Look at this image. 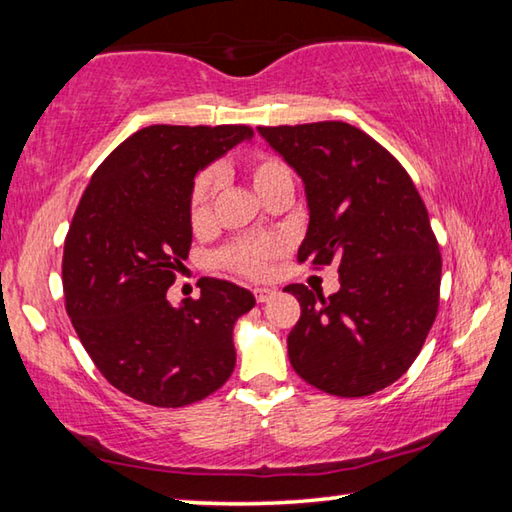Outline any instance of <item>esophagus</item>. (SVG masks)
I'll use <instances>...</instances> for the list:
<instances>
[{
  "instance_id": "esophagus-1",
  "label": "esophagus",
  "mask_w": 512,
  "mask_h": 512,
  "mask_svg": "<svg viewBox=\"0 0 512 512\" xmlns=\"http://www.w3.org/2000/svg\"><path fill=\"white\" fill-rule=\"evenodd\" d=\"M253 293H255V300H257V302H268V300H271V298L275 296L273 289H255Z\"/></svg>"
}]
</instances>
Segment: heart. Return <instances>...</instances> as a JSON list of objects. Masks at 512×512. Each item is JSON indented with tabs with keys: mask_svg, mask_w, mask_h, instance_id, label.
Masks as SVG:
<instances>
[{
	"mask_svg": "<svg viewBox=\"0 0 512 512\" xmlns=\"http://www.w3.org/2000/svg\"><path fill=\"white\" fill-rule=\"evenodd\" d=\"M246 173L250 185H253L255 192L262 198H266L277 187L293 185L289 167L280 158H275V155L257 153L253 158H248ZM216 187H219V178H216V173L212 171H205L196 178L192 196H189V223H192V228L196 232L205 230L212 221V203L216 196ZM280 253L282 246L273 239L239 241V244H232L230 248L223 250L219 255V262L241 275L264 277L271 271V262Z\"/></svg>",
	"mask_w": 512,
	"mask_h": 512,
	"instance_id": "1",
	"label": "heart"
}]
</instances>
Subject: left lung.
Instances as JSON below:
<instances>
[{
	"mask_svg": "<svg viewBox=\"0 0 512 512\" xmlns=\"http://www.w3.org/2000/svg\"><path fill=\"white\" fill-rule=\"evenodd\" d=\"M305 183L309 225L298 262L339 266L332 296L300 302L287 345L293 370L329 395L391 386L418 357L438 314L440 259L427 207L384 146L345 121L259 126Z\"/></svg>",
	"mask_w": 512,
	"mask_h": 512,
	"instance_id": "left-lung-1",
	"label": "left lung"
}]
</instances>
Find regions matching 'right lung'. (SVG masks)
<instances>
[{"label":"right lung","instance_id":"obj_1","mask_svg":"<svg viewBox=\"0 0 512 512\" xmlns=\"http://www.w3.org/2000/svg\"><path fill=\"white\" fill-rule=\"evenodd\" d=\"M250 126H167L133 133L94 171L65 237V309L94 366L117 391L162 409L203 400L235 370L232 329L248 289L203 277L180 307L167 289L192 246L194 176Z\"/></svg>","mask_w":512,"mask_h":512}]
</instances>
